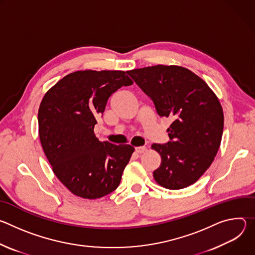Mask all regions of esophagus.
I'll list each match as a JSON object with an SVG mask.
<instances>
[{"label":"esophagus","mask_w":255,"mask_h":255,"mask_svg":"<svg viewBox=\"0 0 255 255\" xmlns=\"http://www.w3.org/2000/svg\"><path fill=\"white\" fill-rule=\"evenodd\" d=\"M145 150H146V148H145L144 146H140V147H135V151L137 152V153H143Z\"/></svg>","instance_id":"esophagus-1"}]
</instances>
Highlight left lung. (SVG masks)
<instances>
[{
    "label": "left lung",
    "instance_id": "1",
    "mask_svg": "<svg viewBox=\"0 0 255 255\" xmlns=\"http://www.w3.org/2000/svg\"><path fill=\"white\" fill-rule=\"evenodd\" d=\"M127 74L153 101L160 117L170 118V141L152 144L161 157L153 171L168 190L187 188L204 174L220 147L224 114L215 93L200 77L178 65L136 68Z\"/></svg>",
    "mask_w": 255,
    "mask_h": 255
}]
</instances>
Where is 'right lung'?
<instances>
[{
  "instance_id": "1",
  "label": "right lung",
  "mask_w": 255,
  "mask_h": 255,
  "mask_svg": "<svg viewBox=\"0 0 255 255\" xmlns=\"http://www.w3.org/2000/svg\"><path fill=\"white\" fill-rule=\"evenodd\" d=\"M132 84L123 70H78L44 95L38 110L40 142L54 174L74 195L96 200L118 188L134 148L99 141L94 127L109 97Z\"/></svg>"
}]
</instances>
